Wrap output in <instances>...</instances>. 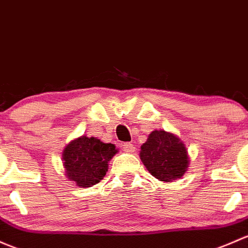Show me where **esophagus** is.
Returning a JSON list of instances; mask_svg holds the SVG:
<instances>
[{
    "label": "esophagus",
    "instance_id": "1",
    "mask_svg": "<svg viewBox=\"0 0 248 248\" xmlns=\"http://www.w3.org/2000/svg\"><path fill=\"white\" fill-rule=\"evenodd\" d=\"M122 148H124V152H134L135 150L134 145L132 142H124V144H122Z\"/></svg>",
    "mask_w": 248,
    "mask_h": 248
}]
</instances>
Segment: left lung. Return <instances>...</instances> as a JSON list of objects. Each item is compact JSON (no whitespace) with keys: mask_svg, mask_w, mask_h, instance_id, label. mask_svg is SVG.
I'll use <instances>...</instances> for the list:
<instances>
[{"mask_svg":"<svg viewBox=\"0 0 248 248\" xmlns=\"http://www.w3.org/2000/svg\"><path fill=\"white\" fill-rule=\"evenodd\" d=\"M139 155L148 172L161 182L181 178L189 166L184 142L174 134L163 129L153 131L148 135Z\"/></svg>","mask_w":248,"mask_h":248,"instance_id":"8db88e82","label":"left lung"}]
</instances>
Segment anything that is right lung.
Wrapping results in <instances>:
<instances>
[{"label":"right lung","instance_id":"obj_1","mask_svg":"<svg viewBox=\"0 0 248 248\" xmlns=\"http://www.w3.org/2000/svg\"><path fill=\"white\" fill-rule=\"evenodd\" d=\"M114 144L85 135L72 140L62 152L66 177L79 187L97 184L108 171V163L116 155Z\"/></svg>","mask_w":248,"mask_h":248}]
</instances>
